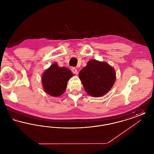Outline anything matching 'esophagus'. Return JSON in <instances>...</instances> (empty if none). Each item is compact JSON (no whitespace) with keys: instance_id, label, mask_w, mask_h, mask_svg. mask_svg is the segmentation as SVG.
I'll list each match as a JSON object with an SVG mask.
<instances>
[{"instance_id":"obj_1","label":"esophagus","mask_w":154,"mask_h":154,"mask_svg":"<svg viewBox=\"0 0 154 154\" xmlns=\"http://www.w3.org/2000/svg\"><path fill=\"white\" fill-rule=\"evenodd\" d=\"M71 70H72V72L74 74H78V71H77V70L75 67H72V68L71 69Z\"/></svg>"}]
</instances>
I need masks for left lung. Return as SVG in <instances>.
I'll use <instances>...</instances> for the list:
<instances>
[{"label":"left lung","instance_id":"8db88e82","mask_svg":"<svg viewBox=\"0 0 154 154\" xmlns=\"http://www.w3.org/2000/svg\"><path fill=\"white\" fill-rule=\"evenodd\" d=\"M79 75L86 92L93 97L106 94L114 85L116 79V71L112 66L106 62L96 59L89 60Z\"/></svg>","mask_w":154,"mask_h":154}]
</instances>
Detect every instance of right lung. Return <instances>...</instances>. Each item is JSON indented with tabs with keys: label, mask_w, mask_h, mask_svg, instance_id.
<instances>
[{
	"label": "right lung",
	"mask_w": 154,
	"mask_h": 154,
	"mask_svg": "<svg viewBox=\"0 0 154 154\" xmlns=\"http://www.w3.org/2000/svg\"><path fill=\"white\" fill-rule=\"evenodd\" d=\"M73 75L67 67H59L56 62L52 64L45 70L42 77L44 91L54 97L62 95L67 88V81Z\"/></svg>",
	"instance_id": "add662e5"
}]
</instances>
